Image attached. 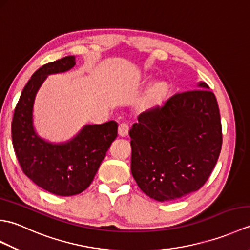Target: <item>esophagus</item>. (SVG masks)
Listing matches in <instances>:
<instances>
[{"label":"esophagus","mask_w":250,"mask_h":250,"mask_svg":"<svg viewBox=\"0 0 250 250\" xmlns=\"http://www.w3.org/2000/svg\"><path fill=\"white\" fill-rule=\"evenodd\" d=\"M129 133V125L126 122H121L118 126V134L121 137H125Z\"/></svg>","instance_id":"1"}]
</instances>
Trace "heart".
Instances as JSON below:
<instances>
[{"label":"heart","instance_id":"obj_1","mask_svg":"<svg viewBox=\"0 0 250 250\" xmlns=\"http://www.w3.org/2000/svg\"><path fill=\"white\" fill-rule=\"evenodd\" d=\"M167 90V84L164 83H158L155 88H153L152 92H151V99H155L158 97H161V95L166 92Z\"/></svg>","mask_w":250,"mask_h":250}]
</instances>
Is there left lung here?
Instances as JSON below:
<instances>
[{"label":"left lung","mask_w":250,"mask_h":250,"mask_svg":"<svg viewBox=\"0 0 250 250\" xmlns=\"http://www.w3.org/2000/svg\"><path fill=\"white\" fill-rule=\"evenodd\" d=\"M204 82L137 117L130 129L131 172L159 202L199 190L215 167L222 131L215 94Z\"/></svg>","instance_id":"1"}]
</instances>
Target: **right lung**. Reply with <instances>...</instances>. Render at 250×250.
<instances>
[{"label":"right lung","instance_id":"1","mask_svg":"<svg viewBox=\"0 0 250 250\" xmlns=\"http://www.w3.org/2000/svg\"><path fill=\"white\" fill-rule=\"evenodd\" d=\"M75 64V56H67L40 67L21 92L12 122L14 149L23 173L39 187L61 196L82 193L89 187L118 134L114 120L83 125L63 143L48 142L36 133L33 107L41 86L48 75L67 72Z\"/></svg>","mask_w":250,"mask_h":250}]
</instances>
